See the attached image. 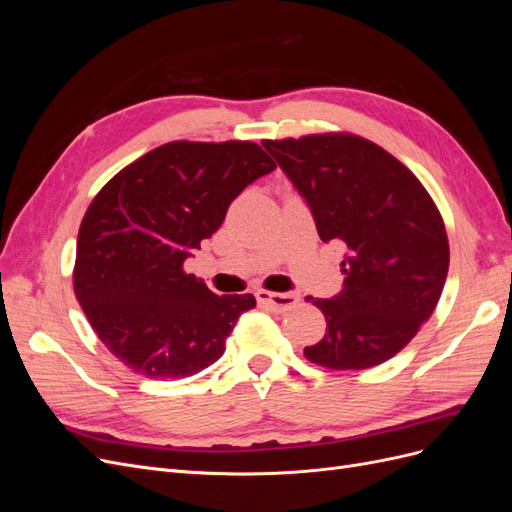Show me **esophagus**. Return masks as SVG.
I'll use <instances>...</instances> for the list:
<instances>
[{
	"label": "esophagus",
	"mask_w": 512,
	"mask_h": 512,
	"mask_svg": "<svg viewBox=\"0 0 512 512\" xmlns=\"http://www.w3.org/2000/svg\"><path fill=\"white\" fill-rule=\"evenodd\" d=\"M256 299L260 305H265L273 312H286V309L294 307L299 303V297L292 292H269V290H258Z\"/></svg>",
	"instance_id": "obj_1"
}]
</instances>
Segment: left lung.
<instances>
[{
  "label": "left lung",
  "mask_w": 512,
  "mask_h": 512,
  "mask_svg": "<svg viewBox=\"0 0 512 512\" xmlns=\"http://www.w3.org/2000/svg\"><path fill=\"white\" fill-rule=\"evenodd\" d=\"M262 145L307 200L320 239L344 247V290L314 299L327 333L305 359L339 371L389 361L429 320L446 282L451 254L436 203L408 166L363 136Z\"/></svg>",
  "instance_id": "obj_1"
}]
</instances>
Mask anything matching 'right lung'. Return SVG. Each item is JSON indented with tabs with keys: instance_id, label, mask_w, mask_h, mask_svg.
<instances>
[{
	"instance_id": "add662e5",
	"label": "right lung",
	"mask_w": 512,
	"mask_h": 512,
	"mask_svg": "<svg viewBox=\"0 0 512 512\" xmlns=\"http://www.w3.org/2000/svg\"><path fill=\"white\" fill-rule=\"evenodd\" d=\"M275 162L250 141L151 149L91 200L74 294L100 342L145 378H188L220 359L254 294H218L183 271L247 185Z\"/></svg>"
}]
</instances>
